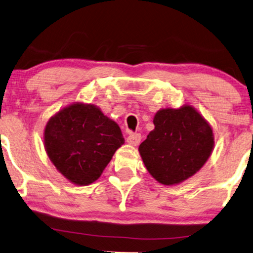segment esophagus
Masks as SVG:
<instances>
[{"label":"esophagus","instance_id":"1","mask_svg":"<svg viewBox=\"0 0 253 253\" xmlns=\"http://www.w3.org/2000/svg\"><path fill=\"white\" fill-rule=\"evenodd\" d=\"M140 139H141L140 133H137V132H131V133L129 134V136H127V138H126V141H127V143H129L130 145H134V146H136V145L139 144Z\"/></svg>","mask_w":253,"mask_h":253}]
</instances>
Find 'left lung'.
Here are the masks:
<instances>
[{
	"label": "left lung",
	"instance_id": "left-lung-1",
	"mask_svg": "<svg viewBox=\"0 0 253 253\" xmlns=\"http://www.w3.org/2000/svg\"><path fill=\"white\" fill-rule=\"evenodd\" d=\"M154 130L139 145L148 172L165 185L177 184L195 175L214 146L212 127L191 106L161 109Z\"/></svg>",
	"mask_w": 253,
	"mask_h": 253
}]
</instances>
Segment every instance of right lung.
I'll use <instances>...</instances> for the list:
<instances>
[{
	"mask_svg": "<svg viewBox=\"0 0 253 253\" xmlns=\"http://www.w3.org/2000/svg\"><path fill=\"white\" fill-rule=\"evenodd\" d=\"M123 144L120 126L93 105L74 103L51 117L44 129L50 161L78 185L96 181Z\"/></svg>",
	"mask_w": 253,
	"mask_h": 253,
	"instance_id": "add662e5",
	"label": "right lung"
}]
</instances>
